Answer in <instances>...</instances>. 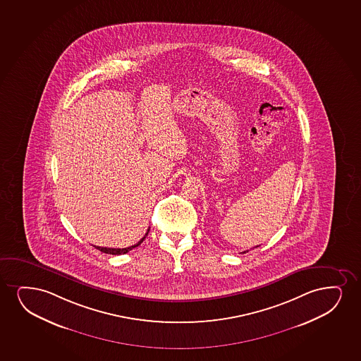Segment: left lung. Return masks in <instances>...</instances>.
I'll return each instance as SVG.
<instances>
[{"label":"left lung","mask_w":361,"mask_h":361,"mask_svg":"<svg viewBox=\"0 0 361 361\" xmlns=\"http://www.w3.org/2000/svg\"><path fill=\"white\" fill-rule=\"evenodd\" d=\"M257 247H259V245H257ZM247 251H243V254H244V252H247Z\"/></svg>","instance_id":"8db88e82"}]
</instances>
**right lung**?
<instances>
[{
  "mask_svg": "<svg viewBox=\"0 0 361 361\" xmlns=\"http://www.w3.org/2000/svg\"><path fill=\"white\" fill-rule=\"evenodd\" d=\"M149 231H150V228L147 229V232L145 233V235L139 240V242L137 243V244H134V245H132V247H124V249H114V247H96V245H94V247L97 249V250L102 251V252H105V254H110V255H122V254H127V252H129V251L133 250L134 247H139L140 244H142L144 240H145L146 235L149 234Z\"/></svg>",
  "mask_w": 361,
  "mask_h": 361,
  "instance_id": "1",
  "label": "right lung"
}]
</instances>
